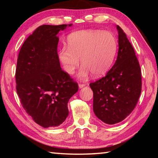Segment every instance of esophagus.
Segmentation results:
<instances>
[{"mask_svg":"<svg viewBox=\"0 0 158 158\" xmlns=\"http://www.w3.org/2000/svg\"><path fill=\"white\" fill-rule=\"evenodd\" d=\"M85 85H86L85 84H79V87L80 88V89H81V88L84 87Z\"/></svg>","mask_w":158,"mask_h":158,"instance_id":"obj_1","label":"esophagus"}]
</instances>
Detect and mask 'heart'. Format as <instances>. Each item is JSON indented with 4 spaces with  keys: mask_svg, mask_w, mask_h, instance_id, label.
Returning a JSON list of instances; mask_svg holds the SVG:
<instances>
[{
    "mask_svg": "<svg viewBox=\"0 0 158 158\" xmlns=\"http://www.w3.org/2000/svg\"><path fill=\"white\" fill-rule=\"evenodd\" d=\"M68 48L63 47L58 52V58L63 69L74 74L83 65L79 77H100L111 68L117 51V41L113 33L100 30H84L71 33L68 38Z\"/></svg>",
    "mask_w": 158,
    "mask_h": 158,
    "instance_id": "heart-1",
    "label": "heart"
}]
</instances>
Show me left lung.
I'll list each match as a JSON object with an SVG mask.
<instances>
[{"label": "left lung", "instance_id": "obj_1", "mask_svg": "<svg viewBox=\"0 0 158 158\" xmlns=\"http://www.w3.org/2000/svg\"><path fill=\"white\" fill-rule=\"evenodd\" d=\"M116 62L105 77L89 84L93 92V111L109 125L121 122L132 113L141 92V73L137 56L119 26Z\"/></svg>", "mask_w": 158, "mask_h": 158}]
</instances>
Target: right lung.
I'll use <instances>...</instances> for the list:
<instances>
[{
	"label": "right lung",
	"mask_w": 158,
	"mask_h": 158,
	"mask_svg": "<svg viewBox=\"0 0 158 158\" xmlns=\"http://www.w3.org/2000/svg\"><path fill=\"white\" fill-rule=\"evenodd\" d=\"M67 26H39L19 53L17 93L26 113L43 127H56L65 121L68 101L79 89L78 84L61 69L58 58L57 34Z\"/></svg>",
	"instance_id": "right-lung-1"
}]
</instances>
